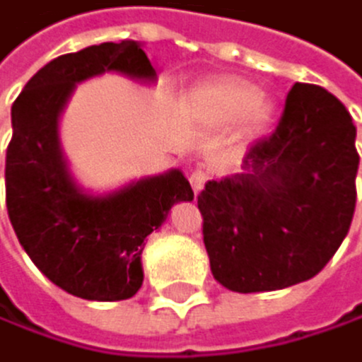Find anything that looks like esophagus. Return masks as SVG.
Returning a JSON list of instances; mask_svg holds the SVG:
<instances>
[{
  "label": "esophagus",
  "instance_id": "1",
  "mask_svg": "<svg viewBox=\"0 0 362 362\" xmlns=\"http://www.w3.org/2000/svg\"><path fill=\"white\" fill-rule=\"evenodd\" d=\"M208 179H210V174H208L206 170H202V168H199V170H192V174H190V185H192V190L199 192V190H202L204 185H206Z\"/></svg>",
  "mask_w": 362,
  "mask_h": 362
}]
</instances>
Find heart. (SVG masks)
I'll return each instance as SVG.
<instances>
[{
  "mask_svg": "<svg viewBox=\"0 0 362 362\" xmlns=\"http://www.w3.org/2000/svg\"><path fill=\"white\" fill-rule=\"evenodd\" d=\"M197 105L210 120L217 122H233L246 116L250 125L259 127L269 120V107L259 100L257 89L240 80H223L202 89L197 95Z\"/></svg>",
  "mask_w": 362,
  "mask_h": 362,
  "instance_id": "1",
  "label": "heart"
}]
</instances>
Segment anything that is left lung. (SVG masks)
Segmentation results:
<instances>
[{
    "mask_svg": "<svg viewBox=\"0 0 362 362\" xmlns=\"http://www.w3.org/2000/svg\"><path fill=\"white\" fill-rule=\"evenodd\" d=\"M356 127L334 93L296 82L244 174L197 194L215 280L237 293L311 280L343 244L356 210Z\"/></svg>",
    "mask_w": 362,
    "mask_h": 362,
    "instance_id": "8db88e82",
    "label": "left lung"
}]
</instances>
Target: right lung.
Segmentation results:
<instances>
[{
	"label": "right lung",
	"mask_w": 362,
	"mask_h": 362,
	"mask_svg": "<svg viewBox=\"0 0 362 362\" xmlns=\"http://www.w3.org/2000/svg\"><path fill=\"white\" fill-rule=\"evenodd\" d=\"M103 71L152 80L156 71L134 40L103 42L42 66L13 103L6 150V208L19 244L66 293L114 302L143 284L145 237L177 202H192L179 170L143 179L109 197H87L66 174L57 147V114L76 82Z\"/></svg>",
	"instance_id": "obj_1"
}]
</instances>
